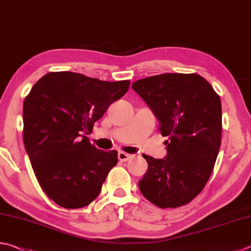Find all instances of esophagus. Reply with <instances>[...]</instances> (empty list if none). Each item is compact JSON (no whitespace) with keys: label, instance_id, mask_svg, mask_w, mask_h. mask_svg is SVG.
Here are the masks:
<instances>
[{"label":"esophagus","instance_id":"esophagus-1","mask_svg":"<svg viewBox=\"0 0 251 251\" xmlns=\"http://www.w3.org/2000/svg\"><path fill=\"white\" fill-rule=\"evenodd\" d=\"M118 158H119L121 162H126V160H129L131 158V155L125 152H119L118 153Z\"/></svg>","mask_w":251,"mask_h":251}]
</instances>
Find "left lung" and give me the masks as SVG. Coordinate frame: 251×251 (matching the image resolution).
Listing matches in <instances>:
<instances>
[{
    "instance_id": "left-lung-1",
    "label": "left lung",
    "mask_w": 251,
    "mask_h": 251,
    "mask_svg": "<svg viewBox=\"0 0 251 251\" xmlns=\"http://www.w3.org/2000/svg\"><path fill=\"white\" fill-rule=\"evenodd\" d=\"M158 120L167 155H143L149 168L139 181L156 206L178 207L199 195L213 172L222 135L221 99L198 74L165 73L132 84Z\"/></svg>"
}]
</instances>
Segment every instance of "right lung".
Returning <instances> with one entry per match:
<instances>
[{
    "label": "right lung",
    "mask_w": 251,
    "mask_h": 251,
    "mask_svg": "<svg viewBox=\"0 0 251 251\" xmlns=\"http://www.w3.org/2000/svg\"><path fill=\"white\" fill-rule=\"evenodd\" d=\"M129 86L64 71L31 87L23 106L24 145L40 187L58 205L78 209L100 193L118 153L98 150L85 134Z\"/></svg>",
    "instance_id": "obj_1"
}]
</instances>
